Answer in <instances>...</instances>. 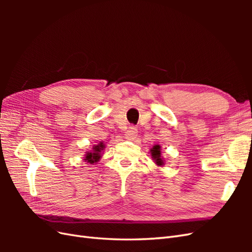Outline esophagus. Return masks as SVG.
Segmentation results:
<instances>
[{"instance_id": "34e87169", "label": "esophagus", "mask_w": 252, "mask_h": 252, "mask_svg": "<svg viewBox=\"0 0 252 252\" xmlns=\"http://www.w3.org/2000/svg\"><path fill=\"white\" fill-rule=\"evenodd\" d=\"M136 132H138V129H136L134 126H130L128 128V130L126 131V136L127 139H134Z\"/></svg>"}]
</instances>
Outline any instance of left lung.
<instances>
[{
    "label": "left lung",
    "instance_id": "8db88e82",
    "mask_svg": "<svg viewBox=\"0 0 252 252\" xmlns=\"http://www.w3.org/2000/svg\"><path fill=\"white\" fill-rule=\"evenodd\" d=\"M161 146L159 145H156V146L151 149V155H152V158H154L156 159V163L158 165V166H162L164 163H163V159L161 158Z\"/></svg>",
    "mask_w": 252,
    "mask_h": 252
}]
</instances>
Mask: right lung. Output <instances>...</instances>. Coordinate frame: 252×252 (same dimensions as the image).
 Listing matches in <instances>:
<instances>
[{
    "label": "right lung",
    "mask_w": 252,
    "mask_h": 252,
    "mask_svg": "<svg viewBox=\"0 0 252 252\" xmlns=\"http://www.w3.org/2000/svg\"><path fill=\"white\" fill-rule=\"evenodd\" d=\"M103 143H101L100 145H97V146H95L94 148V151L93 152H88V154L86 155V161L89 162L90 164H93L94 162H97L98 158H100L101 157V150H103Z\"/></svg>",
    "instance_id": "right-lung-1"
}]
</instances>
